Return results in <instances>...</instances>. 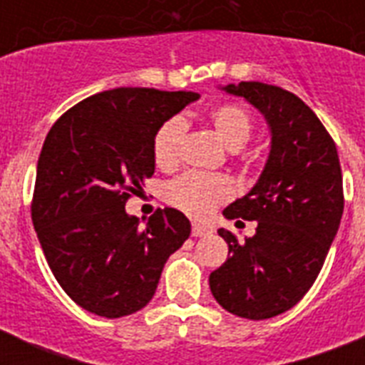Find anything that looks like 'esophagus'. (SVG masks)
Here are the masks:
<instances>
[{"mask_svg":"<svg viewBox=\"0 0 365 365\" xmlns=\"http://www.w3.org/2000/svg\"><path fill=\"white\" fill-rule=\"evenodd\" d=\"M191 233H193V237H205V235L210 233V227L208 225H205V223H193V229H191Z\"/></svg>","mask_w":365,"mask_h":365,"instance_id":"esophagus-1","label":"esophagus"}]
</instances>
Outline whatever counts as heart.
<instances>
[{
    "instance_id": "obj_1",
    "label": "heart",
    "mask_w": 365,
    "mask_h": 365,
    "mask_svg": "<svg viewBox=\"0 0 365 365\" xmlns=\"http://www.w3.org/2000/svg\"><path fill=\"white\" fill-rule=\"evenodd\" d=\"M208 121L229 151H240L250 142L254 123L252 117L239 104H220L212 108ZM187 123L182 117H172L160 125L153 140L155 160L160 166L176 165L182 151ZM231 197V185L225 178L208 176L199 172H187L168 185V200L180 210L191 216H208L217 205Z\"/></svg>"
}]
</instances>
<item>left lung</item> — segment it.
Returning <instances> with one entry per match:
<instances>
[{
    "instance_id": "left-lung-1",
    "label": "left lung",
    "mask_w": 365,
    "mask_h": 365,
    "mask_svg": "<svg viewBox=\"0 0 365 365\" xmlns=\"http://www.w3.org/2000/svg\"><path fill=\"white\" fill-rule=\"evenodd\" d=\"M222 91L265 117L271 148L254 187L223 210L227 220L257 222L255 235L240 244L227 229L217 231L231 255L210 272V289L231 314L265 320L301 301L322 269L345 206L339 157L320 119L295 94L259 81Z\"/></svg>"
}]
</instances>
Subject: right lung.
<instances>
[{
  "mask_svg": "<svg viewBox=\"0 0 365 365\" xmlns=\"http://www.w3.org/2000/svg\"><path fill=\"white\" fill-rule=\"evenodd\" d=\"M200 94L113 88L83 100L48 130L37 160L31 222L64 292L85 311L128 317L155 295L166 259L191 235L176 208L145 225L126 214L155 172L153 140Z\"/></svg>",
  "mask_w": 365,
  "mask_h": 365,
  "instance_id": "add662e5",
  "label": "right lung"
}]
</instances>
